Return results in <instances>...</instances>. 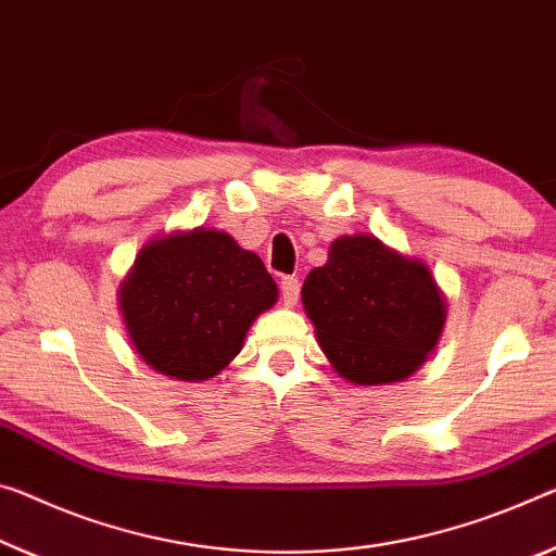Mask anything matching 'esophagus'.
<instances>
[{"label":"esophagus","instance_id":"obj_1","mask_svg":"<svg viewBox=\"0 0 556 556\" xmlns=\"http://www.w3.org/2000/svg\"><path fill=\"white\" fill-rule=\"evenodd\" d=\"M279 289H281V299H285V304L287 306H294L296 299H299V289H302V285H299L296 277H281Z\"/></svg>","mask_w":556,"mask_h":556}]
</instances>
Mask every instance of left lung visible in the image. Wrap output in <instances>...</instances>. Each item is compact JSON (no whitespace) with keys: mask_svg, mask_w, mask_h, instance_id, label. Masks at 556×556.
Returning <instances> with one entry per match:
<instances>
[{"mask_svg":"<svg viewBox=\"0 0 556 556\" xmlns=\"http://www.w3.org/2000/svg\"><path fill=\"white\" fill-rule=\"evenodd\" d=\"M316 341L343 381L399 383L426 364L443 337L447 299L422 260L376 235H343L302 287Z\"/></svg>","mask_w":556,"mask_h":556,"instance_id":"1","label":"left lung"}]
</instances>
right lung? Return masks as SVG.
Masks as SVG:
<instances>
[{"instance_id": "right-lung-1", "label": "right lung", "mask_w": 556, "mask_h": 556, "mask_svg": "<svg viewBox=\"0 0 556 556\" xmlns=\"http://www.w3.org/2000/svg\"><path fill=\"white\" fill-rule=\"evenodd\" d=\"M277 296L257 254L215 227H192L140 247L118 287V309L143 364L200 383L240 354L252 321Z\"/></svg>"}]
</instances>
